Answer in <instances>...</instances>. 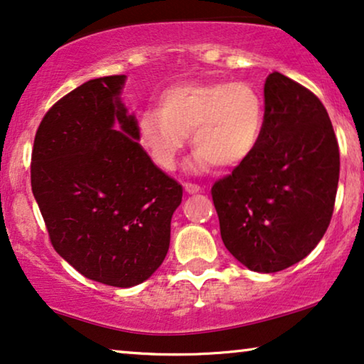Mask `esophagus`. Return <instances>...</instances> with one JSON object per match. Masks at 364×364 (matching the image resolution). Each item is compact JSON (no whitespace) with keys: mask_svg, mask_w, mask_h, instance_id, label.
I'll use <instances>...</instances> for the list:
<instances>
[{"mask_svg":"<svg viewBox=\"0 0 364 364\" xmlns=\"http://www.w3.org/2000/svg\"><path fill=\"white\" fill-rule=\"evenodd\" d=\"M184 191L189 193V194H194V193H199L201 191V186L196 183H184Z\"/></svg>","mask_w":364,"mask_h":364,"instance_id":"1","label":"esophagus"}]
</instances>
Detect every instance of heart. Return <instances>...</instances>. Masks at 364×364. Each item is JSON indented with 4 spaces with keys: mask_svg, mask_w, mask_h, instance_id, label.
<instances>
[{
    "mask_svg": "<svg viewBox=\"0 0 364 364\" xmlns=\"http://www.w3.org/2000/svg\"><path fill=\"white\" fill-rule=\"evenodd\" d=\"M138 138L151 161L175 170L191 133V168L206 171L242 165L254 155L265 129V102L249 82H183L158 97V109L138 117Z\"/></svg>",
    "mask_w": 364,
    "mask_h": 364,
    "instance_id": "1",
    "label": "heart"
}]
</instances>
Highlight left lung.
<instances>
[{
  "label": "left lung",
  "instance_id": "left-lung-1",
  "mask_svg": "<svg viewBox=\"0 0 364 364\" xmlns=\"http://www.w3.org/2000/svg\"><path fill=\"white\" fill-rule=\"evenodd\" d=\"M260 145L213 184L226 249L254 272L272 274L316 247L333 216L340 150L314 92L272 73L264 85Z\"/></svg>",
  "mask_w": 364,
  "mask_h": 364
}]
</instances>
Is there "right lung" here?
I'll return each mask as SVG.
<instances>
[{
  "mask_svg": "<svg viewBox=\"0 0 364 364\" xmlns=\"http://www.w3.org/2000/svg\"><path fill=\"white\" fill-rule=\"evenodd\" d=\"M124 84L125 75L92 79L50 107L34 136L31 186L55 252L84 277L127 289L165 260L183 188L138 143Z\"/></svg>",
  "mask_w": 364,
  "mask_h": 364,
  "instance_id": "add662e5",
  "label": "right lung"
}]
</instances>
